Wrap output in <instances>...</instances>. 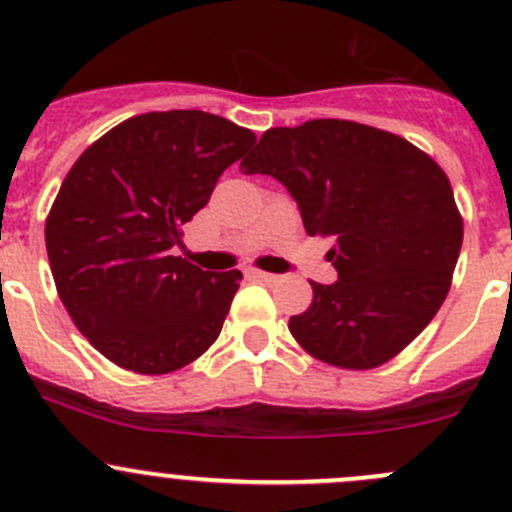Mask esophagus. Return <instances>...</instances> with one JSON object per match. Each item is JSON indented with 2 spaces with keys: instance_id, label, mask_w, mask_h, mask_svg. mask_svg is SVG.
Segmentation results:
<instances>
[{
  "instance_id": "34e87169",
  "label": "esophagus",
  "mask_w": 512,
  "mask_h": 512,
  "mask_svg": "<svg viewBox=\"0 0 512 512\" xmlns=\"http://www.w3.org/2000/svg\"><path fill=\"white\" fill-rule=\"evenodd\" d=\"M250 275L255 277V280H260V282H277V280H280L277 275H270V272H262V270H252Z\"/></svg>"
}]
</instances>
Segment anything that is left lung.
<instances>
[{"mask_svg": "<svg viewBox=\"0 0 512 512\" xmlns=\"http://www.w3.org/2000/svg\"><path fill=\"white\" fill-rule=\"evenodd\" d=\"M272 175L307 235L332 237L334 285H312L289 332L314 359L376 369L409 347L451 289L463 218L441 165L406 138L339 118L270 128L240 163Z\"/></svg>", "mask_w": 512, "mask_h": 512, "instance_id": "left-lung-1", "label": "left lung"}]
</instances>
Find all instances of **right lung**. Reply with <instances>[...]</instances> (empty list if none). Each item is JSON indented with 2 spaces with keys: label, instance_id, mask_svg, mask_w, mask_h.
I'll use <instances>...</instances> for the list:
<instances>
[{
  "label": "right lung",
  "instance_id": "right-lung-1",
  "mask_svg": "<svg viewBox=\"0 0 512 512\" xmlns=\"http://www.w3.org/2000/svg\"><path fill=\"white\" fill-rule=\"evenodd\" d=\"M255 141L215 113L151 111L71 165L46 218V252L66 312L108 361L170 374L220 337L242 272L213 275L170 250Z\"/></svg>",
  "mask_w": 512,
  "mask_h": 512
}]
</instances>
